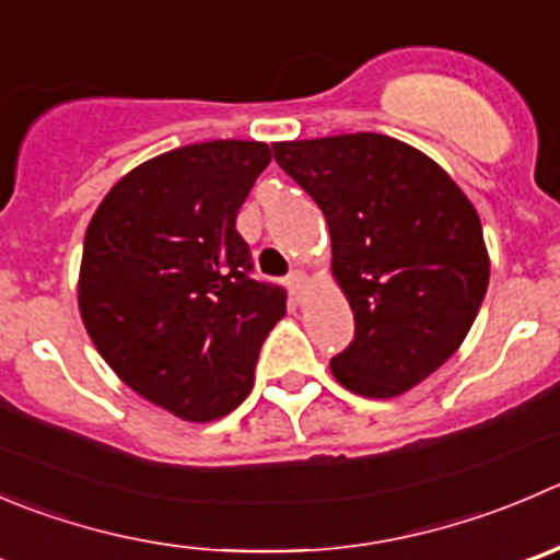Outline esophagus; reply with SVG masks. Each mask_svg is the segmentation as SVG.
Listing matches in <instances>:
<instances>
[{
  "label": "esophagus",
  "mask_w": 560,
  "mask_h": 560,
  "mask_svg": "<svg viewBox=\"0 0 560 560\" xmlns=\"http://www.w3.org/2000/svg\"><path fill=\"white\" fill-rule=\"evenodd\" d=\"M287 290H290L292 301L303 303V298H306V292H308L306 273H303V270H292L290 279H287Z\"/></svg>",
  "instance_id": "1"
}]
</instances>
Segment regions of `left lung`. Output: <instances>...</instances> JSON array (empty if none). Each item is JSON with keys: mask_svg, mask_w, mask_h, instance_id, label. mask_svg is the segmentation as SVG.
<instances>
[{"mask_svg": "<svg viewBox=\"0 0 560 560\" xmlns=\"http://www.w3.org/2000/svg\"><path fill=\"white\" fill-rule=\"evenodd\" d=\"M273 159L328 221L330 276L355 319L352 345L330 358L336 383L366 399L424 383L459 350L490 284L474 202L394 136L273 142Z\"/></svg>", "mask_w": 560, "mask_h": 560, "instance_id": "1", "label": "left lung"}]
</instances>
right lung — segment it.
Here are the masks:
<instances>
[{"label":"right lung","instance_id":"add662e5","mask_svg":"<svg viewBox=\"0 0 560 560\" xmlns=\"http://www.w3.org/2000/svg\"><path fill=\"white\" fill-rule=\"evenodd\" d=\"M268 164V144L243 139L170 150L119 177L86 226L81 323L128 388L183 421H215L252 394L287 314L279 287L248 279L235 230Z\"/></svg>","mask_w":560,"mask_h":560}]
</instances>
